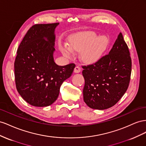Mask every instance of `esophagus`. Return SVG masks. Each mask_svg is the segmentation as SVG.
<instances>
[{
  "label": "esophagus",
  "instance_id": "obj_1",
  "mask_svg": "<svg viewBox=\"0 0 146 146\" xmlns=\"http://www.w3.org/2000/svg\"><path fill=\"white\" fill-rule=\"evenodd\" d=\"M81 69L80 66H76L75 68H74V72L76 73H80L81 72Z\"/></svg>",
  "mask_w": 146,
  "mask_h": 146
}]
</instances>
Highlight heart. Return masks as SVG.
I'll use <instances>...</instances> for the list:
<instances>
[{"instance_id":"1","label":"heart","mask_w":146,"mask_h":146,"mask_svg":"<svg viewBox=\"0 0 146 146\" xmlns=\"http://www.w3.org/2000/svg\"><path fill=\"white\" fill-rule=\"evenodd\" d=\"M108 45V40L105 36H100L92 32L80 33L70 40L69 46H61L60 51L66 58H72L74 52H81L82 59L91 63L98 60Z\"/></svg>"}]
</instances>
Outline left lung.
Returning <instances> with one entry per match:
<instances>
[{
  "label": "left lung",
  "instance_id": "8db88e82",
  "mask_svg": "<svg viewBox=\"0 0 146 146\" xmlns=\"http://www.w3.org/2000/svg\"><path fill=\"white\" fill-rule=\"evenodd\" d=\"M82 68L83 98L86 105L99 110L115 105L127 91L131 72L130 52L122 33L108 54Z\"/></svg>",
  "mask_w": 146,
  "mask_h": 146
}]
</instances>
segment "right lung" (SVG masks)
Instances as JSON below:
<instances>
[{"label":"right lung","mask_w":146,"mask_h":146,"mask_svg":"<svg viewBox=\"0 0 146 146\" xmlns=\"http://www.w3.org/2000/svg\"><path fill=\"white\" fill-rule=\"evenodd\" d=\"M59 23L32 26L21 42L15 62L16 89L31 105H52L63 82L72 75L74 64L57 65L54 60L55 29Z\"/></svg>","instance_id":"obj_1"}]
</instances>
